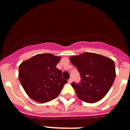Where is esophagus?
<instances>
[{
    "mask_svg": "<svg viewBox=\"0 0 130 130\" xmlns=\"http://www.w3.org/2000/svg\"><path fill=\"white\" fill-rule=\"evenodd\" d=\"M72 78H70V79H68V83H72Z\"/></svg>",
    "mask_w": 130,
    "mask_h": 130,
    "instance_id": "esophagus-1",
    "label": "esophagus"
}]
</instances>
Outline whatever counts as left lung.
I'll return each mask as SVG.
<instances>
[{
    "mask_svg": "<svg viewBox=\"0 0 130 130\" xmlns=\"http://www.w3.org/2000/svg\"><path fill=\"white\" fill-rule=\"evenodd\" d=\"M70 59L81 74V83H72L77 97L90 104L104 98L115 79L114 61L103 55L88 52L72 56Z\"/></svg>",
    "mask_w": 130,
    "mask_h": 130,
    "instance_id": "obj_1",
    "label": "left lung"
}]
</instances>
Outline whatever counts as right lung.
I'll return each mask as SVG.
<instances>
[{
    "instance_id": "obj_1",
    "label": "right lung",
    "mask_w": 130,
    "mask_h": 130,
    "mask_svg": "<svg viewBox=\"0 0 130 130\" xmlns=\"http://www.w3.org/2000/svg\"><path fill=\"white\" fill-rule=\"evenodd\" d=\"M60 59L53 54L42 53L21 63L19 79L31 99L47 103L59 95L68 82L62 77V71L56 68Z\"/></svg>"
}]
</instances>
